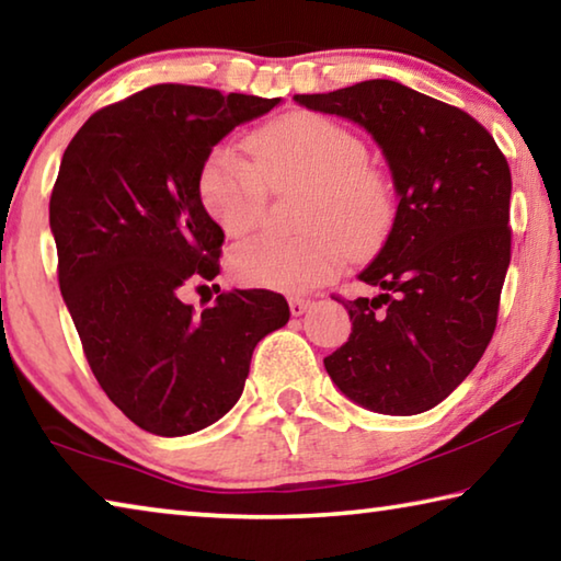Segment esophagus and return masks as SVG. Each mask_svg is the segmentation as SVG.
<instances>
[{
    "label": "esophagus",
    "mask_w": 561,
    "mask_h": 561,
    "mask_svg": "<svg viewBox=\"0 0 561 561\" xmlns=\"http://www.w3.org/2000/svg\"><path fill=\"white\" fill-rule=\"evenodd\" d=\"M309 309H311V301H309V299H299V297H291V299H289V311H291V317H301V314H307Z\"/></svg>",
    "instance_id": "1"
}]
</instances>
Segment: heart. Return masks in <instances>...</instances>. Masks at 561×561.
<instances>
[{
  "label": "heart",
  "instance_id": "obj_1",
  "mask_svg": "<svg viewBox=\"0 0 561 561\" xmlns=\"http://www.w3.org/2000/svg\"><path fill=\"white\" fill-rule=\"evenodd\" d=\"M247 156L230 146L207 153L197 193L210 220L225 234L242 237L260 225L267 190L307 183L301 240L252 237L230 252L232 277L247 287L309 291L339 270V232L351 247L381 234L393 213L391 185L368 163L366 144L339 121L294 111L270 121L247 138Z\"/></svg>",
  "mask_w": 561,
  "mask_h": 561
}]
</instances>
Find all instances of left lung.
Returning <instances> with one entry per match:
<instances>
[{
	"mask_svg": "<svg viewBox=\"0 0 561 561\" xmlns=\"http://www.w3.org/2000/svg\"><path fill=\"white\" fill-rule=\"evenodd\" d=\"M294 101L371 133L398 193L388 240L358 274L374 294L336 297L354 324L327 374L374 413L431 411L495 334L512 244L507 158L470 113L398 81Z\"/></svg>",
	"mask_w": 561,
	"mask_h": 561,
	"instance_id": "8db88e82",
	"label": "left lung"
}]
</instances>
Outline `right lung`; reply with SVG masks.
Wrapping results in <instances>:
<instances>
[{
    "label": "right lung",
    "mask_w": 561,
    "mask_h": 561,
    "mask_svg": "<svg viewBox=\"0 0 561 561\" xmlns=\"http://www.w3.org/2000/svg\"><path fill=\"white\" fill-rule=\"evenodd\" d=\"M277 103L158 83L93 113L64 150L49 203L59 287L99 386L148 433L220 421L254 346L289 321L267 289L222 291L203 311L183 301L220 274L225 232L197 193L205 158Z\"/></svg>",
    "instance_id": "right-lung-1"
}]
</instances>
